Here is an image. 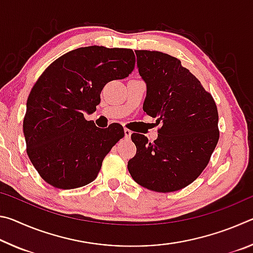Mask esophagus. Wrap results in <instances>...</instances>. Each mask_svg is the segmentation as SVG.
Instances as JSON below:
<instances>
[{"instance_id": "1", "label": "esophagus", "mask_w": 253, "mask_h": 253, "mask_svg": "<svg viewBox=\"0 0 253 253\" xmlns=\"http://www.w3.org/2000/svg\"><path fill=\"white\" fill-rule=\"evenodd\" d=\"M124 132H125V137H126V138H130L131 132H132L130 129H128V128H125V129H124Z\"/></svg>"}]
</instances>
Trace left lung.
<instances>
[{
  "label": "left lung",
  "instance_id": "8db88e82",
  "mask_svg": "<svg viewBox=\"0 0 253 253\" xmlns=\"http://www.w3.org/2000/svg\"><path fill=\"white\" fill-rule=\"evenodd\" d=\"M135 52L147 88L143 109L161 127L153 143L132 132L137 152L128 161V170L151 191L182 190L207 168L219 142L215 101L177 58L160 51Z\"/></svg>",
  "mask_w": 253,
  "mask_h": 253
}]
</instances>
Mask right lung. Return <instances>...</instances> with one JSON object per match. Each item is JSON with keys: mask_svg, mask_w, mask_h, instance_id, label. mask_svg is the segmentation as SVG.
Returning a JSON list of instances; mask_svg holds the SVG:
<instances>
[{"mask_svg": "<svg viewBox=\"0 0 253 253\" xmlns=\"http://www.w3.org/2000/svg\"><path fill=\"white\" fill-rule=\"evenodd\" d=\"M134 67L131 49L91 45L61 55L39 77L28 97L23 134L30 161L46 183L71 190L97 177L125 132L117 123L98 128L84 115L96 111L107 83L126 78Z\"/></svg>", "mask_w": 253, "mask_h": 253, "instance_id": "1", "label": "right lung"}]
</instances>
